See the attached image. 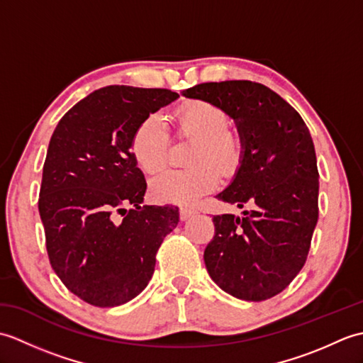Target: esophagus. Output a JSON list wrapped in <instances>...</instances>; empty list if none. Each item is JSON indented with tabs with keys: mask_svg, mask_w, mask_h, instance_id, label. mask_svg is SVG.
I'll use <instances>...</instances> for the list:
<instances>
[{
	"mask_svg": "<svg viewBox=\"0 0 363 363\" xmlns=\"http://www.w3.org/2000/svg\"><path fill=\"white\" fill-rule=\"evenodd\" d=\"M195 215V211L194 209H187V207H181V211H179V218H181V221H187V220H190L191 217H194Z\"/></svg>",
	"mask_w": 363,
	"mask_h": 363,
	"instance_id": "34e87169",
	"label": "esophagus"
}]
</instances>
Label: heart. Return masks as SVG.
<instances>
[{"label":"heart","mask_w":363,"mask_h":363,"mask_svg":"<svg viewBox=\"0 0 363 363\" xmlns=\"http://www.w3.org/2000/svg\"><path fill=\"white\" fill-rule=\"evenodd\" d=\"M229 120L220 107L206 101H194L177 113V128L186 137L199 140L190 169H169L151 184V195L157 203L191 206L218 186V172L233 169L238 160V143L226 134ZM168 130L159 115H150L137 126L130 142L133 156L145 173H159L167 164Z\"/></svg>","instance_id":"obj_1"}]
</instances>
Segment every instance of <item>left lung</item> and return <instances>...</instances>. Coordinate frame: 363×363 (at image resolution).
<instances>
[{"label":"left lung","instance_id":"8db88e82","mask_svg":"<svg viewBox=\"0 0 363 363\" xmlns=\"http://www.w3.org/2000/svg\"><path fill=\"white\" fill-rule=\"evenodd\" d=\"M234 120L240 160L218 199L248 206L242 217H213L204 251L212 281L243 301L276 296L295 279L318 221V168L309 129L273 90L251 81L198 84L182 91Z\"/></svg>","mask_w":363,"mask_h":363}]
</instances>
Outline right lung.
I'll list each match as a JSON object with an SVG mask.
<instances>
[{
  "mask_svg": "<svg viewBox=\"0 0 363 363\" xmlns=\"http://www.w3.org/2000/svg\"><path fill=\"white\" fill-rule=\"evenodd\" d=\"M177 98L167 89L103 87L76 103L51 135L38 198L46 251L65 287L91 306L135 298L179 223L177 207L142 206L146 182L130 152L137 126Z\"/></svg>",
  "mask_w": 363,
  "mask_h": 363,
  "instance_id": "obj_1",
  "label": "right lung"
}]
</instances>
